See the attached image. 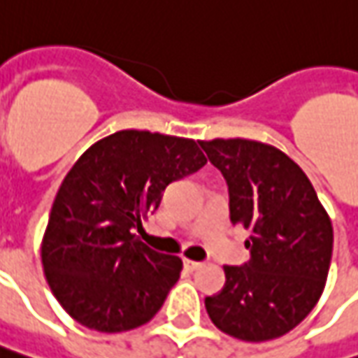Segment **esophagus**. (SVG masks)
Wrapping results in <instances>:
<instances>
[{"label": "esophagus", "instance_id": "obj_1", "mask_svg": "<svg viewBox=\"0 0 358 358\" xmlns=\"http://www.w3.org/2000/svg\"><path fill=\"white\" fill-rule=\"evenodd\" d=\"M202 262H192V259H184V267L188 269V271H196V269H200L202 267Z\"/></svg>", "mask_w": 358, "mask_h": 358}]
</instances>
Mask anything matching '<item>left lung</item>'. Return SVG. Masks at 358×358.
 Masks as SVG:
<instances>
[{
    "label": "left lung",
    "mask_w": 358,
    "mask_h": 358,
    "mask_svg": "<svg viewBox=\"0 0 358 358\" xmlns=\"http://www.w3.org/2000/svg\"><path fill=\"white\" fill-rule=\"evenodd\" d=\"M228 184L229 222L250 229V262L224 265L226 285L206 297L212 323L241 341L278 339L311 313L325 287L333 226L301 168L275 146L202 141Z\"/></svg>",
    "instance_id": "obj_1"
}]
</instances>
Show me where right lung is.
<instances>
[{
	"mask_svg": "<svg viewBox=\"0 0 358 358\" xmlns=\"http://www.w3.org/2000/svg\"><path fill=\"white\" fill-rule=\"evenodd\" d=\"M206 156L190 138L120 130L69 170L49 214L41 259L49 287L77 323L120 333L148 323L178 281L182 259L136 236L174 180Z\"/></svg>",
	"mask_w": 358,
	"mask_h": 358,
	"instance_id": "obj_1",
	"label": "right lung"
}]
</instances>
